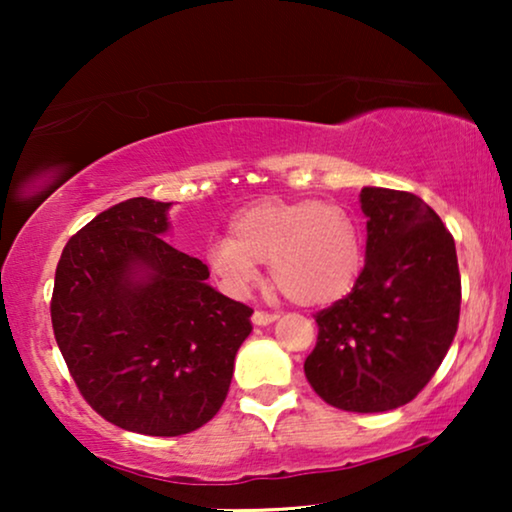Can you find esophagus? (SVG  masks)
<instances>
[{
    "label": "esophagus",
    "instance_id": "esophagus-1",
    "mask_svg": "<svg viewBox=\"0 0 512 512\" xmlns=\"http://www.w3.org/2000/svg\"><path fill=\"white\" fill-rule=\"evenodd\" d=\"M275 319H277L275 312H263V310H256L254 317H251V321H254L256 326H268V324H272V321H275Z\"/></svg>",
    "mask_w": 512,
    "mask_h": 512
}]
</instances>
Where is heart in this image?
Here are the masks:
<instances>
[{
	"instance_id": "obj_1",
	"label": "heart",
	"mask_w": 512,
	"mask_h": 512,
	"mask_svg": "<svg viewBox=\"0 0 512 512\" xmlns=\"http://www.w3.org/2000/svg\"><path fill=\"white\" fill-rule=\"evenodd\" d=\"M230 235L209 242L207 263L228 291L258 284V263L298 305H331L347 296L363 268L359 223L347 207L324 200H263L230 221Z\"/></svg>"
}]
</instances>
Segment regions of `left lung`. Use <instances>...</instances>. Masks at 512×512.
<instances>
[{
  "mask_svg": "<svg viewBox=\"0 0 512 512\" xmlns=\"http://www.w3.org/2000/svg\"><path fill=\"white\" fill-rule=\"evenodd\" d=\"M366 265L354 289L314 314L310 387L333 408L387 412L422 391L459 326L454 237L417 195L363 188Z\"/></svg>",
  "mask_w": 512,
  "mask_h": 512,
  "instance_id": "left-lung-1",
  "label": "left lung"
}]
</instances>
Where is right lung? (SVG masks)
Here are the masks:
<instances>
[{
  "label": "right lung",
  "instance_id": "obj_1",
  "mask_svg": "<svg viewBox=\"0 0 512 512\" xmlns=\"http://www.w3.org/2000/svg\"><path fill=\"white\" fill-rule=\"evenodd\" d=\"M170 202L132 198L62 249L55 342L97 415L144 436H184L226 401L249 305L207 284L209 268L163 240Z\"/></svg>",
  "mask_w": 512,
  "mask_h": 512
}]
</instances>
